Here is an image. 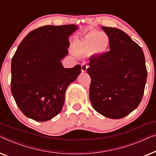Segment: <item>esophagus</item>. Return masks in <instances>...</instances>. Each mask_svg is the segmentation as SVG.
Wrapping results in <instances>:
<instances>
[{
	"mask_svg": "<svg viewBox=\"0 0 156 156\" xmlns=\"http://www.w3.org/2000/svg\"><path fill=\"white\" fill-rule=\"evenodd\" d=\"M87 68H88V65H87L86 63H83L82 65V72H85L87 71Z\"/></svg>",
	"mask_w": 156,
	"mask_h": 156,
	"instance_id": "34e87169",
	"label": "esophagus"
}]
</instances>
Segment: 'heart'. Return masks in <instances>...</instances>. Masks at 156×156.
<instances>
[{
    "mask_svg": "<svg viewBox=\"0 0 156 156\" xmlns=\"http://www.w3.org/2000/svg\"><path fill=\"white\" fill-rule=\"evenodd\" d=\"M109 43V37L106 34L90 31L74 42V50L80 55H100L107 50Z\"/></svg>",
    "mask_w": 156,
    "mask_h": 156,
    "instance_id": "heart-1",
    "label": "heart"
}]
</instances>
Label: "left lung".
<instances>
[{"instance_id": "1", "label": "left lung", "mask_w": 156, "mask_h": 156, "mask_svg": "<svg viewBox=\"0 0 156 156\" xmlns=\"http://www.w3.org/2000/svg\"><path fill=\"white\" fill-rule=\"evenodd\" d=\"M109 37L110 51L91 57L89 99L95 111L112 119L123 118L141 101L147 79L142 49L124 32L101 27Z\"/></svg>"}]
</instances>
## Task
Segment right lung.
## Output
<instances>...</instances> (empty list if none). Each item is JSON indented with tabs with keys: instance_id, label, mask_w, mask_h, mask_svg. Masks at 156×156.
<instances>
[{
	"instance_id": "obj_1",
	"label": "right lung",
	"mask_w": 156,
	"mask_h": 156,
	"mask_svg": "<svg viewBox=\"0 0 156 156\" xmlns=\"http://www.w3.org/2000/svg\"><path fill=\"white\" fill-rule=\"evenodd\" d=\"M75 25H44L25 36L11 61V93L23 114L36 121L50 120L62 109L68 86L81 66L64 68L69 37Z\"/></svg>"
}]
</instances>
